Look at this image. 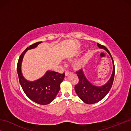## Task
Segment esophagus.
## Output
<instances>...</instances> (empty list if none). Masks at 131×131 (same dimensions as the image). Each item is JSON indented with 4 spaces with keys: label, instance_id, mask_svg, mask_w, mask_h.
Returning a JSON list of instances; mask_svg holds the SVG:
<instances>
[{
    "label": "esophagus",
    "instance_id": "34e87169",
    "mask_svg": "<svg viewBox=\"0 0 131 131\" xmlns=\"http://www.w3.org/2000/svg\"><path fill=\"white\" fill-rule=\"evenodd\" d=\"M70 73H72V72H69V71H66V72H65V76H68L69 74H70Z\"/></svg>",
    "mask_w": 131,
    "mask_h": 131
}]
</instances>
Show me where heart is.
<instances>
[{"label":"heart","mask_w":131,"mask_h":131,"mask_svg":"<svg viewBox=\"0 0 131 131\" xmlns=\"http://www.w3.org/2000/svg\"><path fill=\"white\" fill-rule=\"evenodd\" d=\"M84 61L83 60V59H81V60L76 62L74 64V68H81L84 65Z\"/></svg>","instance_id":"obj_1"}]
</instances>
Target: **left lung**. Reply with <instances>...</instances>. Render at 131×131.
<instances>
[{
    "label": "left lung",
    "instance_id": "1",
    "mask_svg": "<svg viewBox=\"0 0 131 131\" xmlns=\"http://www.w3.org/2000/svg\"><path fill=\"white\" fill-rule=\"evenodd\" d=\"M97 45L99 48H103L109 54L112 59L113 70L112 74L109 80L105 85L101 86V87L95 86L91 83L90 81H88L84 74L83 70L82 69L76 72V74H77L79 80V83L74 87L75 91L81 100L83 101L84 103L90 104V105L98 102L106 96V95L108 94V92H109L110 90L112 87L114 78L115 68L112 55L110 54L107 48L105 46L99 43H97Z\"/></svg>",
    "mask_w": 131,
    "mask_h": 131
}]
</instances>
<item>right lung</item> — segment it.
I'll return each mask as SVG.
<instances>
[{
  "instance_id": "1",
  "label": "right lung",
  "mask_w": 131,
  "mask_h": 131,
  "mask_svg": "<svg viewBox=\"0 0 131 131\" xmlns=\"http://www.w3.org/2000/svg\"><path fill=\"white\" fill-rule=\"evenodd\" d=\"M41 41L36 42L27 47L21 54L17 63V73L19 81L24 92L30 100L41 105L50 103L54 100L60 89L65 73L61 74L48 70L41 78L34 81L26 80L21 72V63L25 52L28 50L36 48Z\"/></svg>"
}]
</instances>
